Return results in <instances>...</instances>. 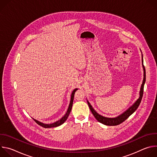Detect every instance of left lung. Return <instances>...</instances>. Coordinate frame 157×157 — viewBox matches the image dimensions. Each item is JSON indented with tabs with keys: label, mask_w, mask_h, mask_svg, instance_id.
<instances>
[{
	"label": "left lung",
	"mask_w": 157,
	"mask_h": 157,
	"mask_svg": "<svg viewBox=\"0 0 157 157\" xmlns=\"http://www.w3.org/2000/svg\"><path fill=\"white\" fill-rule=\"evenodd\" d=\"M142 65H143V68H144V80H143V82L141 86V88H140V97L139 98L137 99V101L133 104V105H132L128 109H127L125 113H124L122 114H121V116L115 117V118H107V117H103L101 115H99V114H98L94 110V109L93 108L92 105L90 104L88 101H87V104L88 105L89 107V109H90L91 113H93V114L94 115V117L96 119V120L98 121H99V122L106 125H110V126H113V125H119L120 124L122 123L123 122H124L131 114H132L134 112H135L137 109L138 108V107L139 106L142 99V96H143V94H144V84L145 82V79H146V74H145V66L144 65V63H143V55H142Z\"/></svg>",
	"instance_id": "left-lung-1"
}]
</instances>
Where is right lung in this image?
<instances>
[{"mask_svg":"<svg viewBox=\"0 0 157 157\" xmlns=\"http://www.w3.org/2000/svg\"><path fill=\"white\" fill-rule=\"evenodd\" d=\"M78 90V89H74V91H73L72 94H71V101H70V105H69V107L68 109V110H67L66 113L65 114V115L59 121L53 123V124H43V123H41L34 119H33L35 122H36V124H38L39 125L44 127V128H52V127H58V126H59L61 125V124H63L66 121V119H68L69 115H70V112L71 110V109H72V105H73V99H74V96H75V92Z\"/></svg>","mask_w":157,"mask_h":157,"instance_id":"1","label":"right lung"}]
</instances>
